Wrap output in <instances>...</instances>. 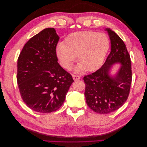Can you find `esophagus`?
Returning <instances> with one entry per match:
<instances>
[{
	"mask_svg": "<svg viewBox=\"0 0 147 147\" xmlns=\"http://www.w3.org/2000/svg\"><path fill=\"white\" fill-rule=\"evenodd\" d=\"M72 77L74 80H79L80 77L79 75H72Z\"/></svg>",
	"mask_w": 147,
	"mask_h": 147,
	"instance_id": "esophagus-1",
	"label": "esophagus"
}]
</instances>
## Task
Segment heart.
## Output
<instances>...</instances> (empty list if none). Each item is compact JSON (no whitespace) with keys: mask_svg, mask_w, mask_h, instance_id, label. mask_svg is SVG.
I'll list each match as a JSON object with an SVG mask.
<instances>
[{"mask_svg":"<svg viewBox=\"0 0 147 147\" xmlns=\"http://www.w3.org/2000/svg\"><path fill=\"white\" fill-rule=\"evenodd\" d=\"M65 43L57 44L56 52L61 65L70 69L77 57L79 63L76 70L91 72L99 67L110 47V40L104 33L81 31L69 35Z\"/></svg>","mask_w":147,"mask_h":147,"instance_id":"1","label":"heart"}]
</instances>
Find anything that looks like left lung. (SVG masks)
I'll return each mask as SVG.
<instances>
[{
    "mask_svg": "<svg viewBox=\"0 0 147 147\" xmlns=\"http://www.w3.org/2000/svg\"><path fill=\"white\" fill-rule=\"evenodd\" d=\"M111 42V51L104 64L91 74L85 75L84 96L88 106L94 112L107 114L118 110L127 99L132 82L131 62L126 45L118 35L106 28ZM115 63L122 64L114 76L109 74Z\"/></svg>",
    "mask_w": 147,
    "mask_h": 147,
    "instance_id": "obj_1",
    "label": "left lung"
}]
</instances>
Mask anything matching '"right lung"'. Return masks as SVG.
Here are the masks:
<instances>
[{
  "mask_svg": "<svg viewBox=\"0 0 147 147\" xmlns=\"http://www.w3.org/2000/svg\"><path fill=\"white\" fill-rule=\"evenodd\" d=\"M59 37L47 28L26 43L18 59L17 82L28 107L51 113L63 104L72 83V75L57 63L56 48Z\"/></svg>",
  "mask_w": 147,
  "mask_h": 147,
  "instance_id": "right-lung-1",
  "label": "right lung"
}]
</instances>
